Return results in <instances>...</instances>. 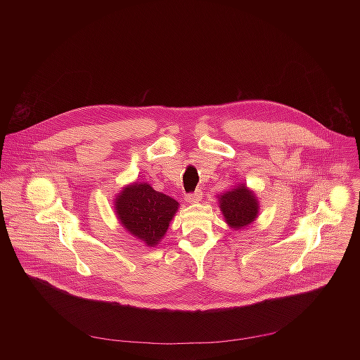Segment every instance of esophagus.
<instances>
[{
	"label": "esophagus",
	"instance_id": "esophagus-1",
	"mask_svg": "<svg viewBox=\"0 0 360 360\" xmlns=\"http://www.w3.org/2000/svg\"><path fill=\"white\" fill-rule=\"evenodd\" d=\"M201 200H202V191H201V190H197L195 193H193V194H190V195L186 197V201L190 202V204H197V202H200Z\"/></svg>",
	"mask_w": 360,
	"mask_h": 360
}]
</instances>
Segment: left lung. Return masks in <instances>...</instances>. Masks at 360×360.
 Instances as JSON below:
<instances>
[{
  "instance_id": "left-lung-1",
  "label": "left lung",
  "mask_w": 360,
  "mask_h": 360,
  "mask_svg": "<svg viewBox=\"0 0 360 360\" xmlns=\"http://www.w3.org/2000/svg\"><path fill=\"white\" fill-rule=\"evenodd\" d=\"M217 202L227 226L234 230L248 227L259 214L257 194L244 183H238L234 188L217 195Z\"/></svg>"
}]
</instances>
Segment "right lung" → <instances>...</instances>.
I'll return each instance as SVG.
<instances>
[{"label": "right lung", "mask_w": 360, "mask_h": 360, "mask_svg": "<svg viewBox=\"0 0 360 360\" xmlns=\"http://www.w3.org/2000/svg\"><path fill=\"white\" fill-rule=\"evenodd\" d=\"M113 205L122 227L147 247L160 243L180 207L172 197L155 191L148 183L137 181L124 186L116 194Z\"/></svg>", "instance_id": "obj_1"}]
</instances>
